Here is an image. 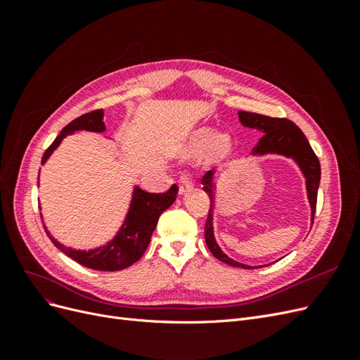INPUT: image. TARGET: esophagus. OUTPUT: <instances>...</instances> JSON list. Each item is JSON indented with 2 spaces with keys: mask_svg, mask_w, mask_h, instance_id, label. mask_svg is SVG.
<instances>
[{
  "mask_svg": "<svg viewBox=\"0 0 360 360\" xmlns=\"http://www.w3.org/2000/svg\"><path fill=\"white\" fill-rule=\"evenodd\" d=\"M193 188V181H192V176L189 172H183L180 179H179V192L180 195H184L191 192Z\"/></svg>",
  "mask_w": 360,
  "mask_h": 360,
  "instance_id": "esophagus-1",
  "label": "esophagus"
}]
</instances>
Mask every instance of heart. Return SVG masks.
I'll use <instances>...</instances> for the list:
<instances>
[{"label": "heart", "mask_w": 360, "mask_h": 360, "mask_svg": "<svg viewBox=\"0 0 360 360\" xmlns=\"http://www.w3.org/2000/svg\"><path fill=\"white\" fill-rule=\"evenodd\" d=\"M205 152V162L209 165H217L225 160L231 151L230 139L225 136H216L212 129H201L192 138V151L195 155Z\"/></svg>", "instance_id": "1"}]
</instances>
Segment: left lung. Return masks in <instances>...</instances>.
Masks as SVG:
<instances>
[{"label":"left lung","instance_id":"obj_1","mask_svg":"<svg viewBox=\"0 0 360 360\" xmlns=\"http://www.w3.org/2000/svg\"><path fill=\"white\" fill-rule=\"evenodd\" d=\"M238 118H240V123L243 126L258 129L259 132H263V136H261L257 147L252 151L254 155L278 153V155H284L287 158H292L299 163L302 172L304 174V179H307V191H308V198L312 209V224H314V214H315V209H317V192H319L321 169H320V160L317 155L314 153V150L311 148L307 136L303 135V132L296 124L287 118H276V117L261 115V114L246 112V111H238ZM212 177H213V171H207L201 179L202 189L204 192H207V195H209L210 198V209H209V214H207V221L204 226L207 246H209L213 257L221 259L225 264L242 267V269H258V267L237 263V261L228 258L222 252L221 248L217 246L213 236V224H212L213 222V216H212L213 189H214Z\"/></svg>","mask_w":360,"mask_h":360}]
</instances>
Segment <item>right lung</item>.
I'll return each instance as SVG.
<instances>
[{
  "instance_id": "obj_1",
  "label": "right lung",
  "mask_w": 360,
  "mask_h": 360,
  "mask_svg": "<svg viewBox=\"0 0 360 360\" xmlns=\"http://www.w3.org/2000/svg\"><path fill=\"white\" fill-rule=\"evenodd\" d=\"M76 130L103 132V111L94 110L91 112H86L78 118H75L72 123H69L61 130L60 135L53 139V143L46 148L45 155L41 158V163L46 162L52 151L60 146L63 138H66L72 132H76ZM177 192V184H172V186L163 193H148L143 189L136 188L134 192V200L132 204H130V210L127 213L126 222L123 224L122 230L118 231L114 240H111L102 248L89 250V252L63 246L49 233L48 236L51 238V242L60 250H63L68 257H70L76 263H79L85 267L102 271L123 270L136 263V261L144 255L146 249L148 248L151 234H153L158 225L159 216L176 201Z\"/></svg>"
}]
</instances>
